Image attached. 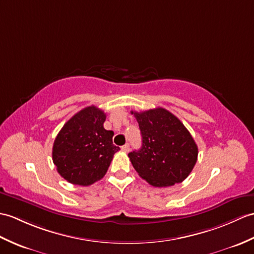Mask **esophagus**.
I'll return each mask as SVG.
<instances>
[{
	"label": "esophagus",
	"mask_w": 254,
	"mask_h": 254,
	"mask_svg": "<svg viewBox=\"0 0 254 254\" xmlns=\"http://www.w3.org/2000/svg\"><path fill=\"white\" fill-rule=\"evenodd\" d=\"M121 149L125 151V152H128L129 151V145L128 144H126L125 146L121 147Z\"/></svg>",
	"instance_id": "obj_1"
}]
</instances>
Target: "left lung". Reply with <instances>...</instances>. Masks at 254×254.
<instances>
[{
	"instance_id": "left-lung-1",
	"label": "left lung",
	"mask_w": 254,
	"mask_h": 254,
	"mask_svg": "<svg viewBox=\"0 0 254 254\" xmlns=\"http://www.w3.org/2000/svg\"><path fill=\"white\" fill-rule=\"evenodd\" d=\"M141 134V147L128 154L141 179L155 187L173 186L190 174L198 147L185 126L164 108L131 111Z\"/></svg>"
}]
</instances>
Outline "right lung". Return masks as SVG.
Returning <instances> with one entry per match:
<instances>
[{"mask_svg": "<svg viewBox=\"0 0 254 254\" xmlns=\"http://www.w3.org/2000/svg\"><path fill=\"white\" fill-rule=\"evenodd\" d=\"M106 114L95 106L80 110L62 127L53 145L58 173L74 185L90 186L102 180L119 147L113 131L104 128Z\"/></svg>", "mask_w": 254, "mask_h": 254, "instance_id": "right-lung-1", "label": "right lung"}]
</instances>
